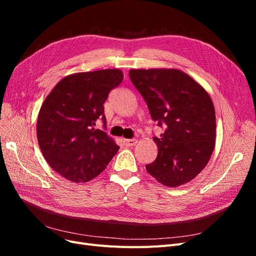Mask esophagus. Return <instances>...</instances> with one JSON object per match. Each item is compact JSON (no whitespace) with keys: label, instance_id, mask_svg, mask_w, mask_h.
<instances>
[{"label":"esophagus","instance_id":"34e87169","mask_svg":"<svg viewBox=\"0 0 256 256\" xmlns=\"http://www.w3.org/2000/svg\"><path fill=\"white\" fill-rule=\"evenodd\" d=\"M124 143L128 147H132L138 143V140L136 138H126V140H124Z\"/></svg>","mask_w":256,"mask_h":256}]
</instances>
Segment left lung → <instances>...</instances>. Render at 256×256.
Returning a JSON list of instances; mask_svg holds the SVG:
<instances>
[{"label": "left lung", "instance_id": "8db88e82", "mask_svg": "<svg viewBox=\"0 0 256 256\" xmlns=\"http://www.w3.org/2000/svg\"><path fill=\"white\" fill-rule=\"evenodd\" d=\"M152 118L166 124L154 136L158 156L146 171L161 184L175 188L191 182L207 166L216 144V112L210 96L189 74L174 68L130 69Z\"/></svg>", "mask_w": 256, "mask_h": 256}]
</instances>
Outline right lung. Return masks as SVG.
Listing matches in <instances>:
<instances>
[{
	"label": "right lung",
	"mask_w": 256,
	"mask_h": 256,
	"mask_svg": "<svg viewBox=\"0 0 256 256\" xmlns=\"http://www.w3.org/2000/svg\"><path fill=\"white\" fill-rule=\"evenodd\" d=\"M120 69L76 72L64 76L38 113L37 140L44 159L60 176L88 182L102 173L120 147L97 120L106 124L104 104L122 83Z\"/></svg>",
	"instance_id": "1"
}]
</instances>
